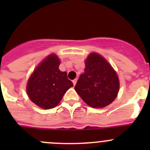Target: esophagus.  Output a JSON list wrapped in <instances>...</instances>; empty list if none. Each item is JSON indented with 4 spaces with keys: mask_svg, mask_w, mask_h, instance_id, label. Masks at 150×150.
Instances as JSON below:
<instances>
[{
    "mask_svg": "<svg viewBox=\"0 0 150 150\" xmlns=\"http://www.w3.org/2000/svg\"><path fill=\"white\" fill-rule=\"evenodd\" d=\"M77 81H78V79H77V78H75V79H74L73 81H72V83H73V85H74V86H75V84H76Z\"/></svg>",
    "mask_w": 150,
    "mask_h": 150,
    "instance_id": "obj_1",
    "label": "esophagus"
}]
</instances>
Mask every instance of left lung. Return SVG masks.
<instances>
[{
  "mask_svg": "<svg viewBox=\"0 0 150 150\" xmlns=\"http://www.w3.org/2000/svg\"><path fill=\"white\" fill-rule=\"evenodd\" d=\"M86 68L75 86L81 99L90 107L102 108L111 104L119 91L117 73L107 60L92 53L86 60Z\"/></svg>",
  "mask_w": 150,
  "mask_h": 150,
  "instance_id": "8db88e82",
  "label": "left lung"
}]
</instances>
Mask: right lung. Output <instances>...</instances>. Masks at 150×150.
<instances>
[{"mask_svg":"<svg viewBox=\"0 0 150 150\" xmlns=\"http://www.w3.org/2000/svg\"><path fill=\"white\" fill-rule=\"evenodd\" d=\"M59 64L57 56H48L35 69L28 81L27 92L29 97L43 109L56 107L67 91L73 86L67 78V73L59 70Z\"/></svg>","mask_w":150,"mask_h":150,"instance_id":"1","label":"right lung"}]
</instances>
